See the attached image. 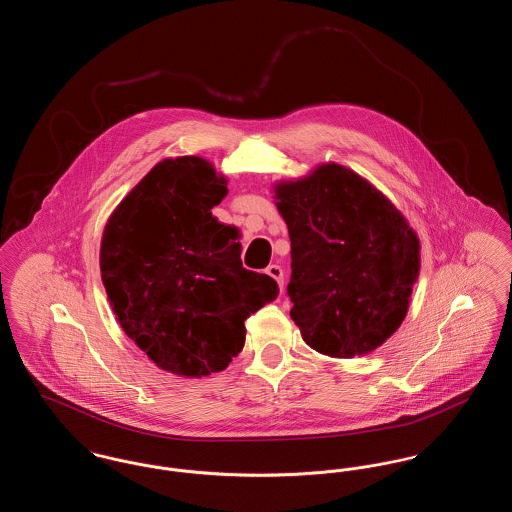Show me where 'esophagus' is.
Segmentation results:
<instances>
[{
  "mask_svg": "<svg viewBox=\"0 0 512 512\" xmlns=\"http://www.w3.org/2000/svg\"><path fill=\"white\" fill-rule=\"evenodd\" d=\"M267 274L270 278L276 280V284H278L280 290H282V286H284V272H282V268L278 267V265H270V267L267 268Z\"/></svg>",
  "mask_w": 512,
  "mask_h": 512,
  "instance_id": "34e87169",
  "label": "esophagus"
}]
</instances>
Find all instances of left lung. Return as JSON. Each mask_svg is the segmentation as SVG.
I'll return each mask as SVG.
<instances>
[{
	"label": "left lung",
	"instance_id": "obj_1",
	"mask_svg": "<svg viewBox=\"0 0 512 512\" xmlns=\"http://www.w3.org/2000/svg\"><path fill=\"white\" fill-rule=\"evenodd\" d=\"M292 242L290 317L334 359L363 357L407 317L420 272L409 220L366 178L338 163L272 188Z\"/></svg>",
	"mask_w": 512,
	"mask_h": 512
}]
</instances>
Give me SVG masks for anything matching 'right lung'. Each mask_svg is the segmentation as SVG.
I'll list each match as a JSON object with an SVG mask.
<instances>
[{"label": "right lung", "instance_id": "right-lung-1", "mask_svg": "<svg viewBox=\"0 0 512 512\" xmlns=\"http://www.w3.org/2000/svg\"><path fill=\"white\" fill-rule=\"evenodd\" d=\"M226 184L203 157L163 159L101 236V282L124 334L184 378L230 365L244 349L245 318L278 295L270 276L242 267L240 230L211 213Z\"/></svg>", "mask_w": 512, "mask_h": 512}]
</instances>
